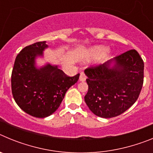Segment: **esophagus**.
<instances>
[{"label":"esophagus","instance_id":"obj_1","mask_svg":"<svg viewBox=\"0 0 153 153\" xmlns=\"http://www.w3.org/2000/svg\"><path fill=\"white\" fill-rule=\"evenodd\" d=\"M86 79V76L85 75V74L83 72L80 73V75H79V81H85Z\"/></svg>","mask_w":153,"mask_h":153}]
</instances>
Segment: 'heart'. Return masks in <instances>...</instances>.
<instances>
[{
    "label": "heart",
    "mask_w": 153,
    "mask_h": 153,
    "mask_svg": "<svg viewBox=\"0 0 153 153\" xmlns=\"http://www.w3.org/2000/svg\"><path fill=\"white\" fill-rule=\"evenodd\" d=\"M107 51V48L104 46H96V47H93L92 49L90 50L89 51V55L92 57H97V56H102L103 60L106 59L108 56V53H106Z\"/></svg>",
    "instance_id": "1"
}]
</instances>
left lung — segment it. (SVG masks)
<instances>
[{
    "instance_id": "left-lung-1",
    "label": "left lung",
    "mask_w": 153,
    "mask_h": 153,
    "mask_svg": "<svg viewBox=\"0 0 153 153\" xmlns=\"http://www.w3.org/2000/svg\"><path fill=\"white\" fill-rule=\"evenodd\" d=\"M88 92L84 100L97 117L112 118L127 110L140 96L144 78V63L136 50L86 69Z\"/></svg>"
}]
</instances>
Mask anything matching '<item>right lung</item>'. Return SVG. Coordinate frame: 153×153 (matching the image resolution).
Returning <instances> with one entry per match:
<instances>
[{"mask_svg":"<svg viewBox=\"0 0 153 153\" xmlns=\"http://www.w3.org/2000/svg\"><path fill=\"white\" fill-rule=\"evenodd\" d=\"M47 47L46 41L24 47L16 57L11 74L12 94L16 103L36 118H45L54 113L79 76V74L68 76L57 66L50 63L36 68V58L43 56Z\"/></svg>","mask_w":153,"mask_h":153,"instance_id":"1","label":"right lung"}]
</instances>
